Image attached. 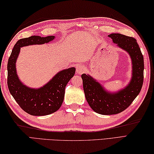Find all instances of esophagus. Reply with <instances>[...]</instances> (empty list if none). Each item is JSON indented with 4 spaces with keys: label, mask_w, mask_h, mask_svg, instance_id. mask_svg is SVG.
<instances>
[{
    "label": "esophagus",
    "mask_w": 154,
    "mask_h": 154,
    "mask_svg": "<svg viewBox=\"0 0 154 154\" xmlns=\"http://www.w3.org/2000/svg\"><path fill=\"white\" fill-rule=\"evenodd\" d=\"M85 71V68L83 66H81V65H79V66H77L76 69V73L79 75H81Z\"/></svg>",
    "instance_id": "34e87169"
}]
</instances>
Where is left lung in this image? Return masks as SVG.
<instances>
[{
  "instance_id": "obj_1",
  "label": "left lung",
  "mask_w": 154,
  "mask_h": 154,
  "mask_svg": "<svg viewBox=\"0 0 154 154\" xmlns=\"http://www.w3.org/2000/svg\"><path fill=\"white\" fill-rule=\"evenodd\" d=\"M117 47L126 51L132 61V77L123 89L110 92L90 75H81L86 100L94 112L110 115L122 112L138 95L143 81V57L135 38L121 34L109 35Z\"/></svg>"
}]
</instances>
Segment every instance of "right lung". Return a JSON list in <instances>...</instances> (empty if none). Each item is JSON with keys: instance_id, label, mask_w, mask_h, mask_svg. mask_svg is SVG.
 Wrapping results in <instances>:
<instances>
[{"instance_id": "add662e5", "label": "right lung", "mask_w": 154, "mask_h": 154, "mask_svg": "<svg viewBox=\"0 0 154 154\" xmlns=\"http://www.w3.org/2000/svg\"><path fill=\"white\" fill-rule=\"evenodd\" d=\"M55 38L54 35H32L20 39L14 45L8 59L7 83L9 91L21 109L30 115L45 116L58 110L64 99L65 87L75 73V67L61 70L46 84L38 89L28 87L19 79L16 63L20 48L31 45L48 44Z\"/></svg>"}]
</instances>
